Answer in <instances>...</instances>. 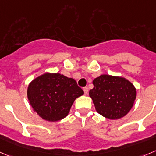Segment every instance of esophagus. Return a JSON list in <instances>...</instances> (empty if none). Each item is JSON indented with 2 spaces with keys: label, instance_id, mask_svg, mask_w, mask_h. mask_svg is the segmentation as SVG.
I'll list each match as a JSON object with an SVG mask.
<instances>
[{
  "label": "esophagus",
  "instance_id": "1",
  "mask_svg": "<svg viewBox=\"0 0 156 156\" xmlns=\"http://www.w3.org/2000/svg\"><path fill=\"white\" fill-rule=\"evenodd\" d=\"M83 91H84V93H85V95L88 94V91H89L88 87H84V88H83Z\"/></svg>",
  "mask_w": 156,
  "mask_h": 156
}]
</instances>
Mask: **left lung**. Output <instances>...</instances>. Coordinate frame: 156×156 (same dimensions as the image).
Masks as SVG:
<instances>
[{
  "label": "left lung",
  "mask_w": 156,
  "mask_h": 156,
  "mask_svg": "<svg viewBox=\"0 0 156 156\" xmlns=\"http://www.w3.org/2000/svg\"><path fill=\"white\" fill-rule=\"evenodd\" d=\"M89 95L96 112L105 118L119 119L131 110L136 99L135 86L122 76L103 74L93 81Z\"/></svg>",
  "instance_id": "obj_1"
}]
</instances>
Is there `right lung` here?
Returning a JSON list of instances; mask_svg holds the SVG:
<instances>
[{
  "instance_id": "obj_1",
  "label": "right lung",
  "mask_w": 156,
  "mask_h": 156,
  "mask_svg": "<svg viewBox=\"0 0 156 156\" xmlns=\"http://www.w3.org/2000/svg\"><path fill=\"white\" fill-rule=\"evenodd\" d=\"M83 93L74 79L50 72L33 80L27 91L33 110L49 122H57L67 116L75 99Z\"/></svg>"
}]
</instances>
